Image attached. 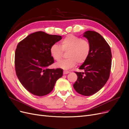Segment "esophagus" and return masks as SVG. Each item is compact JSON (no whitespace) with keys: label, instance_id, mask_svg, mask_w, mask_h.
I'll use <instances>...</instances> for the list:
<instances>
[{"label":"esophagus","instance_id":"esophagus-1","mask_svg":"<svg viewBox=\"0 0 129 129\" xmlns=\"http://www.w3.org/2000/svg\"><path fill=\"white\" fill-rule=\"evenodd\" d=\"M70 72H68V71H63V74L64 75H65V74H68V73H69Z\"/></svg>","mask_w":129,"mask_h":129}]
</instances>
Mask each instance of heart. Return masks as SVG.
I'll return each instance as SVG.
<instances>
[{"mask_svg":"<svg viewBox=\"0 0 129 129\" xmlns=\"http://www.w3.org/2000/svg\"><path fill=\"white\" fill-rule=\"evenodd\" d=\"M67 51L65 60L55 64L56 67L63 69H69L75 66L77 63L81 64L87 60L90 51V45L87 40L69 34L61 41V47L53 44L50 48V53L54 60L59 61L62 51Z\"/></svg>","mask_w":129,"mask_h":129,"instance_id":"obj_1","label":"heart"}]
</instances>
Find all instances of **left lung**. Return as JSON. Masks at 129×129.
Returning a JSON list of instances; mask_svg holds the SVG:
<instances>
[{
	"mask_svg": "<svg viewBox=\"0 0 129 129\" xmlns=\"http://www.w3.org/2000/svg\"><path fill=\"white\" fill-rule=\"evenodd\" d=\"M83 36L90 43V51L79 68L83 72H75L78 77L73 87L81 95L90 96L102 89L108 80L112 54L110 46L99 33L87 30Z\"/></svg>",
	"mask_w": 129,
	"mask_h": 129,
	"instance_id": "obj_1",
	"label": "left lung"
}]
</instances>
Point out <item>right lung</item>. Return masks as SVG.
<instances>
[{
  "instance_id": "right-lung-1",
  "label": "right lung",
  "mask_w": 129,
  "mask_h": 129,
  "mask_svg": "<svg viewBox=\"0 0 129 129\" xmlns=\"http://www.w3.org/2000/svg\"><path fill=\"white\" fill-rule=\"evenodd\" d=\"M62 37L39 31L29 34L19 43L15 52V67L19 81L33 95L42 96L51 92L63 75L61 68L49 69L54 58L51 46Z\"/></svg>"
}]
</instances>
